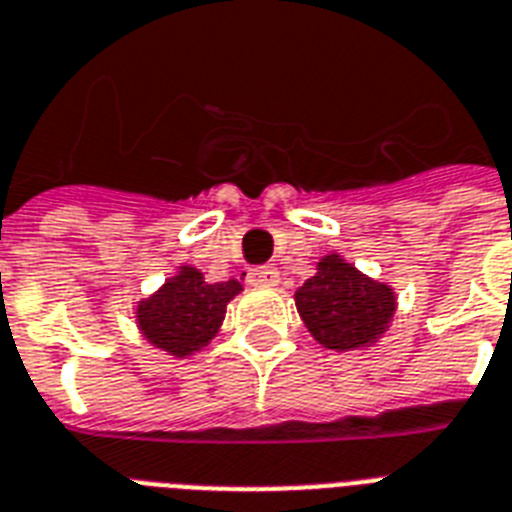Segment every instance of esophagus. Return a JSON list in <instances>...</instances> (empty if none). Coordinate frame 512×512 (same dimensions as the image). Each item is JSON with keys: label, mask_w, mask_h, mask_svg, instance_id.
<instances>
[{"label": "esophagus", "mask_w": 512, "mask_h": 512, "mask_svg": "<svg viewBox=\"0 0 512 512\" xmlns=\"http://www.w3.org/2000/svg\"><path fill=\"white\" fill-rule=\"evenodd\" d=\"M247 281L252 287H276L279 284V271H276V265H257L247 273Z\"/></svg>", "instance_id": "esophagus-1"}]
</instances>
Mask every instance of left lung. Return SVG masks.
I'll use <instances>...</instances> for the list:
<instances>
[{
    "instance_id": "8db88e82",
    "label": "left lung",
    "mask_w": 512,
    "mask_h": 512,
    "mask_svg": "<svg viewBox=\"0 0 512 512\" xmlns=\"http://www.w3.org/2000/svg\"><path fill=\"white\" fill-rule=\"evenodd\" d=\"M295 303L308 332L332 350L364 348L396 311L390 287L366 279L337 255L321 260L316 276L297 289Z\"/></svg>"
}]
</instances>
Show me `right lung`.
<instances>
[{"mask_svg":"<svg viewBox=\"0 0 512 512\" xmlns=\"http://www.w3.org/2000/svg\"><path fill=\"white\" fill-rule=\"evenodd\" d=\"M239 292V281L207 284L196 268L183 265L175 279L140 303L138 324L156 348L188 356L215 337L225 319V305Z\"/></svg>","mask_w":512,"mask_h":512,"instance_id":"right-lung-1","label":"right lung"}]
</instances>
